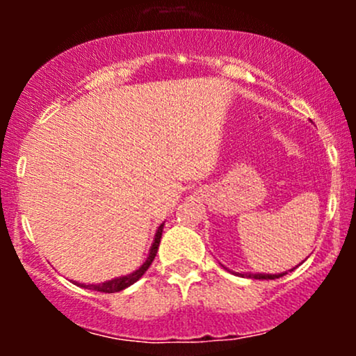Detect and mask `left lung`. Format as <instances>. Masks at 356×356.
I'll return each mask as SVG.
<instances>
[{
	"mask_svg": "<svg viewBox=\"0 0 356 356\" xmlns=\"http://www.w3.org/2000/svg\"><path fill=\"white\" fill-rule=\"evenodd\" d=\"M293 269H295V268H293ZM293 269H289V271H293ZM238 275L252 277V280H276V277L284 276L286 273H280V275H264V273H238Z\"/></svg>",
	"mask_w": 356,
	"mask_h": 356,
	"instance_id": "left-lung-1",
	"label": "left lung"
}]
</instances>
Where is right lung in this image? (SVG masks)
I'll list each match as a JSON object with an SVG mask.
<instances>
[{"label":"right lung","mask_w":356,"mask_h":356,"mask_svg":"<svg viewBox=\"0 0 356 356\" xmlns=\"http://www.w3.org/2000/svg\"><path fill=\"white\" fill-rule=\"evenodd\" d=\"M162 229H164V222L161 224V226L157 227V231H155V236H154V243L152 246L149 249V256H147L145 263L142 264L140 268L136 269L134 273H130V275L127 276H118V277H113V280H108L105 281V283H97V284H85V283H76V281H73L76 286H81V288H87V289H93V291H100V293H117V291H122V289L129 288V286H132L136 281L140 280L142 276H144V273L149 269L150 264H152L155 254H157V249H159V244H161V238H162Z\"/></svg>","instance_id":"add662e5"}]
</instances>
